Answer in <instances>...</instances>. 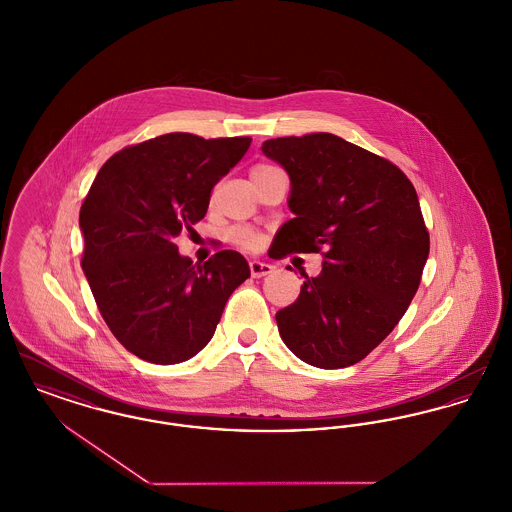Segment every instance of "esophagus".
Returning a JSON list of instances; mask_svg holds the SVG:
<instances>
[{"instance_id":"obj_1","label":"esophagus","mask_w":512,"mask_h":512,"mask_svg":"<svg viewBox=\"0 0 512 512\" xmlns=\"http://www.w3.org/2000/svg\"><path fill=\"white\" fill-rule=\"evenodd\" d=\"M249 271H251V276H253V278H261V276L271 274L272 265H269V263H263V261H251V263H249Z\"/></svg>"}]
</instances>
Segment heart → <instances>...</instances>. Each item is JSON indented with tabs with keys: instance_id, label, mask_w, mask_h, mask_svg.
<instances>
[{
	"instance_id": "obj_1",
	"label": "heart",
	"mask_w": 512,
	"mask_h": 512,
	"mask_svg": "<svg viewBox=\"0 0 512 512\" xmlns=\"http://www.w3.org/2000/svg\"><path fill=\"white\" fill-rule=\"evenodd\" d=\"M267 168H272V166H265V164H259V166H255L253 168V172H261V170H267ZM234 241L241 245V247H245V249H255L257 245H259V236L253 232V230H247V228H238V230H234Z\"/></svg>"
}]
</instances>
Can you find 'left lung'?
<instances>
[{
  "label": "left lung",
  "instance_id": "left-lung-1",
  "mask_svg": "<svg viewBox=\"0 0 512 512\" xmlns=\"http://www.w3.org/2000/svg\"><path fill=\"white\" fill-rule=\"evenodd\" d=\"M261 151L290 176L288 207L269 255L321 253L300 296L276 313L301 361L340 369L363 360L406 313L420 286L429 234L406 174L332 133L278 137Z\"/></svg>",
  "mask_w": 512,
  "mask_h": 512
}]
</instances>
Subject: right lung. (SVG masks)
<instances>
[{
	"label": "right lung",
	"mask_w": 512,
	"mask_h": 512,
	"mask_svg": "<svg viewBox=\"0 0 512 512\" xmlns=\"http://www.w3.org/2000/svg\"><path fill=\"white\" fill-rule=\"evenodd\" d=\"M249 137L168 133L116 152L79 214L83 271L102 319L125 350L172 365L201 352L249 265L238 251L205 265L174 240L205 218L212 187L243 158Z\"/></svg>",
	"instance_id": "add662e5"
}]
</instances>
